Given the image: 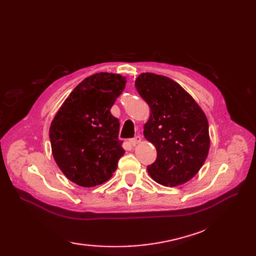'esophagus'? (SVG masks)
Segmentation results:
<instances>
[{"label":"esophagus","instance_id":"esophagus-1","mask_svg":"<svg viewBox=\"0 0 256 256\" xmlns=\"http://www.w3.org/2000/svg\"><path fill=\"white\" fill-rule=\"evenodd\" d=\"M141 141H142V138H141V136H134V138H130V140H129L130 144L132 145V146H136V144L141 143Z\"/></svg>","mask_w":256,"mask_h":256}]
</instances>
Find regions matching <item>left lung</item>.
Masks as SVG:
<instances>
[{"instance_id":"1","label":"left lung","mask_w":256,"mask_h":256,"mask_svg":"<svg viewBox=\"0 0 256 256\" xmlns=\"http://www.w3.org/2000/svg\"><path fill=\"white\" fill-rule=\"evenodd\" d=\"M134 85L150 110L144 136L157 150V159L147 171L166 187L184 184L207 158L210 138L206 115L189 92L168 76L143 72Z\"/></svg>"}]
</instances>
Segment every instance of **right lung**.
Wrapping results in <instances>:
<instances>
[{
    "mask_svg": "<svg viewBox=\"0 0 256 256\" xmlns=\"http://www.w3.org/2000/svg\"><path fill=\"white\" fill-rule=\"evenodd\" d=\"M126 83L118 74H92L76 85L52 120L53 158L68 180L81 187L109 180L125 154L120 122L110 110Z\"/></svg>",
    "mask_w": 256,
    "mask_h": 256,
    "instance_id": "1",
    "label": "right lung"
}]
</instances>
